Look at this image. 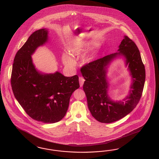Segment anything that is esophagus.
Returning a JSON list of instances; mask_svg holds the SVG:
<instances>
[{
    "label": "esophagus",
    "mask_w": 159,
    "mask_h": 159,
    "mask_svg": "<svg viewBox=\"0 0 159 159\" xmlns=\"http://www.w3.org/2000/svg\"><path fill=\"white\" fill-rule=\"evenodd\" d=\"M84 78H83V77H81V76H80V77H79V83H80V86H83V83H84Z\"/></svg>",
    "instance_id": "obj_1"
}]
</instances>
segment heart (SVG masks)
Wrapping results in <instances>:
<instances>
[{
    "label": "heart",
    "mask_w": 159,
    "mask_h": 159,
    "mask_svg": "<svg viewBox=\"0 0 159 159\" xmlns=\"http://www.w3.org/2000/svg\"><path fill=\"white\" fill-rule=\"evenodd\" d=\"M88 43L82 39H77L72 42L69 47V52L73 57H78L85 51ZM88 58H84V60ZM62 61L63 64L68 67H73L76 62L70 55L67 53H64L62 55Z\"/></svg>",
    "instance_id": "obj_1"
}]
</instances>
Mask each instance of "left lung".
Segmentation results:
<instances>
[{
  "label": "left lung",
  "instance_id": "obj_1",
  "mask_svg": "<svg viewBox=\"0 0 159 159\" xmlns=\"http://www.w3.org/2000/svg\"><path fill=\"white\" fill-rule=\"evenodd\" d=\"M119 52L110 54L87 63L80 69L85 79V92L89 109L92 116L102 123H111L129 114L138 104L144 87L145 68L139 50L135 43L124 36L119 46ZM117 55H123L133 79L130 94L122 101H112L107 94L106 66Z\"/></svg>",
  "mask_w": 159,
  "mask_h": 159
}]
</instances>
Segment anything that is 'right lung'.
Segmentation results:
<instances>
[{
    "label": "right lung",
    "instance_id": "1",
    "mask_svg": "<svg viewBox=\"0 0 159 159\" xmlns=\"http://www.w3.org/2000/svg\"><path fill=\"white\" fill-rule=\"evenodd\" d=\"M48 30L31 34L16 54L11 85L16 100L31 118L52 124L61 120L67 112L70 98L79 89V77L64 76L61 73L42 74L33 63L31 55L48 40Z\"/></svg>",
    "mask_w": 159,
    "mask_h": 159
}]
</instances>
